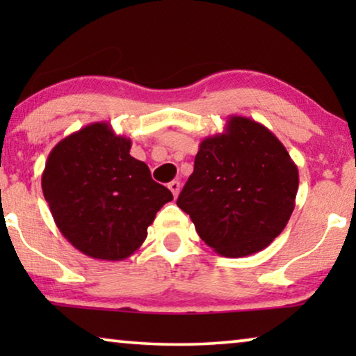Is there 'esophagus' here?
Masks as SVG:
<instances>
[{"label":"esophagus","instance_id":"obj_1","mask_svg":"<svg viewBox=\"0 0 356 356\" xmlns=\"http://www.w3.org/2000/svg\"><path fill=\"white\" fill-rule=\"evenodd\" d=\"M168 189H170V191H172L173 196L177 197L178 193H179V181H177V179H173L172 183H168Z\"/></svg>","mask_w":356,"mask_h":356}]
</instances>
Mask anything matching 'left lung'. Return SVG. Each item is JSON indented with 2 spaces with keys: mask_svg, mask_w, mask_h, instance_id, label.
I'll return each mask as SVG.
<instances>
[{
  "mask_svg": "<svg viewBox=\"0 0 356 356\" xmlns=\"http://www.w3.org/2000/svg\"><path fill=\"white\" fill-rule=\"evenodd\" d=\"M298 183V168L275 134L232 115L223 133L201 140L177 204L207 246L220 256L245 257L284 232Z\"/></svg>",
  "mask_w": 356,
  "mask_h": 356,
  "instance_id": "left-lung-1",
  "label": "left lung"
}]
</instances>
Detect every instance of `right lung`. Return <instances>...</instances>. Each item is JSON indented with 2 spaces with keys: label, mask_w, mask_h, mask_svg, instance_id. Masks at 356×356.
Returning <instances> with one entry per match:
<instances>
[{
  "label": "right lung",
  "mask_w": 356,
  "mask_h": 356,
  "mask_svg": "<svg viewBox=\"0 0 356 356\" xmlns=\"http://www.w3.org/2000/svg\"><path fill=\"white\" fill-rule=\"evenodd\" d=\"M129 150L131 139L104 121L92 123L61 139L42 173L61 235L94 259L123 261L138 251L155 213L173 199Z\"/></svg>",
  "instance_id": "1"
}]
</instances>
